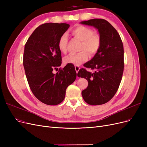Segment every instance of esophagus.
<instances>
[{"label": "esophagus", "mask_w": 147, "mask_h": 147, "mask_svg": "<svg viewBox=\"0 0 147 147\" xmlns=\"http://www.w3.org/2000/svg\"><path fill=\"white\" fill-rule=\"evenodd\" d=\"M75 70H76V72L78 73L79 70H80V67H79V66H77V65L75 66Z\"/></svg>", "instance_id": "34e87169"}]
</instances>
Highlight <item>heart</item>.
<instances>
[{
  "label": "heart",
  "mask_w": 147,
  "mask_h": 147,
  "mask_svg": "<svg viewBox=\"0 0 147 147\" xmlns=\"http://www.w3.org/2000/svg\"><path fill=\"white\" fill-rule=\"evenodd\" d=\"M71 32L74 37L82 42L79 48V51H81L66 56L64 62L66 64L79 65L88 59V53L91 56L96 54L101 45V38L99 34L94 33L92 29L82 25L75 26L71 30ZM67 35L64 34L60 37L57 43L59 50L61 53L67 52Z\"/></svg>",
  "instance_id": "heart-1"
}]
</instances>
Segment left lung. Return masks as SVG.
Here are the masks:
<instances>
[{"label":"left lung","mask_w":147,"mask_h":147,"mask_svg":"<svg viewBox=\"0 0 147 147\" xmlns=\"http://www.w3.org/2000/svg\"><path fill=\"white\" fill-rule=\"evenodd\" d=\"M80 23L96 28L101 38L99 51L83 65L94 70V72L82 68L77 74L78 77L88 81V87L82 94L87 104L102 105L112 99L121 83L124 70L123 42L117 30L104 19H92Z\"/></svg>","instance_id":"left-lung-1"}]
</instances>
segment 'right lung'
<instances>
[{
    "label": "right lung",
    "mask_w": 147,
    "mask_h": 147,
    "mask_svg": "<svg viewBox=\"0 0 147 147\" xmlns=\"http://www.w3.org/2000/svg\"><path fill=\"white\" fill-rule=\"evenodd\" d=\"M69 26L66 23L43 24L35 29L25 44L23 65L29 87L34 95L47 105L61 103L67 88L77 77L71 64L59 68L56 74L53 73L62 63L58 40Z\"/></svg>",
    "instance_id": "right-lung-1"
}]
</instances>
